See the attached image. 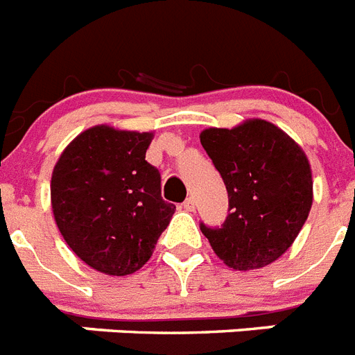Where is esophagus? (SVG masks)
<instances>
[{
	"instance_id": "obj_1",
	"label": "esophagus",
	"mask_w": 355,
	"mask_h": 355,
	"mask_svg": "<svg viewBox=\"0 0 355 355\" xmlns=\"http://www.w3.org/2000/svg\"><path fill=\"white\" fill-rule=\"evenodd\" d=\"M183 209L187 210V212H194V209H196V201L192 198H189L187 199V201H184L183 203Z\"/></svg>"
}]
</instances>
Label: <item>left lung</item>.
<instances>
[{
	"label": "left lung",
	"mask_w": 355,
	"mask_h": 355,
	"mask_svg": "<svg viewBox=\"0 0 355 355\" xmlns=\"http://www.w3.org/2000/svg\"><path fill=\"white\" fill-rule=\"evenodd\" d=\"M201 145L223 178L228 216L199 225L216 256L234 270H256L285 254L312 207V171L303 148L265 119L207 128Z\"/></svg>",
	"instance_id": "8db88e82"
}]
</instances>
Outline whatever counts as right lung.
<instances>
[{
  "label": "right lung",
  "instance_id": "add662e5",
  "mask_svg": "<svg viewBox=\"0 0 355 355\" xmlns=\"http://www.w3.org/2000/svg\"><path fill=\"white\" fill-rule=\"evenodd\" d=\"M152 132L96 125L61 152L51 181L55 225L76 256L107 276L139 270L175 207L145 159Z\"/></svg>",
  "mask_w": 355,
  "mask_h": 355
}]
</instances>
